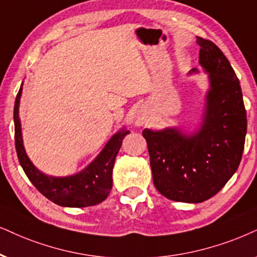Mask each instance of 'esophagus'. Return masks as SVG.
I'll use <instances>...</instances> for the list:
<instances>
[{
    "mask_svg": "<svg viewBox=\"0 0 257 257\" xmlns=\"http://www.w3.org/2000/svg\"><path fill=\"white\" fill-rule=\"evenodd\" d=\"M146 121H147V116H146V113L144 111H139L138 115L135 116L134 124H135V126L140 128V126H142L145 124Z\"/></svg>",
    "mask_w": 257,
    "mask_h": 257,
    "instance_id": "1",
    "label": "esophagus"
}]
</instances>
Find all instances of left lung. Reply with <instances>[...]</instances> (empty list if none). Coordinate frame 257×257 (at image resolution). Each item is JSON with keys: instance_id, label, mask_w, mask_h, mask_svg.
Masks as SVG:
<instances>
[{"instance_id": "left-lung-1", "label": "left lung", "mask_w": 257, "mask_h": 257, "mask_svg": "<svg viewBox=\"0 0 257 257\" xmlns=\"http://www.w3.org/2000/svg\"><path fill=\"white\" fill-rule=\"evenodd\" d=\"M199 65L209 89L199 125L145 129L153 183L162 196L181 203H201L218 193L242 159L246 112L239 80L229 60L212 41L197 37ZM199 73L196 67L190 76Z\"/></svg>"}]
</instances>
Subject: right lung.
<instances>
[{
	"mask_svg": "<svg viewBox=\"0 0 257 257\" xmlns=\"http://www.w3.org/2000/svg\"><path fill=\"white\" fill-rule=\"evenodd\" d=\"M21 84L14 105L15 147L19 161L31 183L41 194L57 205L64 207H87L102 203L112 188V168L115 159L122 146L123 139L129 134L125 128L116 132L97 157L85 168L76 174L66 177H54L41 172L31 161L26 153L21 132V119L19 115L22 95Z\"/></svg>",
	"mask_w": 257,
	"mask_h": 257,
	"instance_id": "add662e5",
	"label": "right lung"
}]
</instances>
